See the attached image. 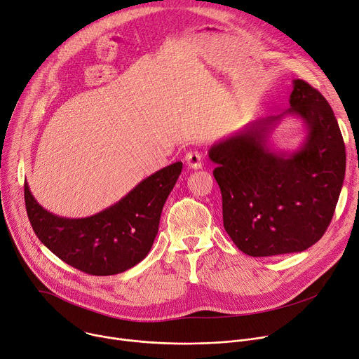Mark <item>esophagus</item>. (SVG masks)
Masks as SVG:
<instances>
[{
  "label": "esophagus",
  "mask_w": 359,
  "mask_h": 359,
  "mask_svg": "<svg viewBox=\"0 0 359 359\" xmlns=\"http://www.w3.org/2000/svg\"><path fill=\"white\" fill-rule=\"evenodd\" d=\"M185 162L188 165V168L200 170L203 167V155L198 151H189L185 155Z\"/></svg>",
  "instance_id": "34e87169"
}]
</instances>
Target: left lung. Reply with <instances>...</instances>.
I'll use <instances>...</instances> for the list:
<instances>
[{
	"instance_id": "8db88e82",
	"label": "left lung",
	"mask_w": 359,
	"mask_h": 359,
	"mask_svg": "<svg viewBox=\"0 0 359 359\" xmlns=\"http://www.w3.org/2000/svg\"><path fill=\"white\" fill-rule=\"evenodd\" d=\"M289 103L287 112L247 125L208 151L224 229L253 257L309 249L332 222L344 184L345 144L332 107L300 79L293 80ZM287 113L302 118L309 136L296 153H274L268 135Z\"/></svg>"
}]
</instances>
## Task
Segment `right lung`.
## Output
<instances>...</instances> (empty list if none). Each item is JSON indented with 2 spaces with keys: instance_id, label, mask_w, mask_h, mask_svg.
Returning <instances> with one entry per match:
<instances>
[{
  "instance_id": "1",
  "label": "right lung",
  "mask_w": 359,
  "mask_h": 359,
  "mask_svg": "<svg viewBox=\"0 0 359 359\" xmlns=\"http://www.w3.org/2000/svg\"><path fill=\"white\" fill-rule=\"evenodd\" d=\"M182 170L168 165L137 184L119 203L86 218H63L44 210L24 182L27 215L40 241L60 260L93 276L122 273L149 253L159 218Z\"/></svg>"
}]
</instances>
